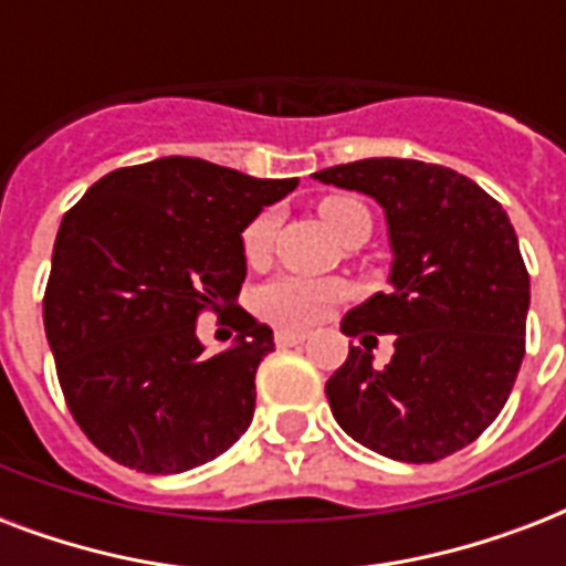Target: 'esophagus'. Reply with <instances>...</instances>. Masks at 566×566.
Masks as SVG:
<instances>
[{
	"instance_id": "esophagus-1",
	"label": "esophagus",
	"mask_w": 566,
	"mask_h": 566,
	"mask_svg": "<svg viewBox=\"0 0 566 566\" xmlns=\"http://www.w3.org/2000/svg\"><path fill=\"white\" fill-rule=\"evenodd\" d=\"M305 332H300V328H279L275 332V346H282V349H287V346H300L305 344Z\"/></svg>"
}]
</instances>
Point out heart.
Segmentation results:
<instances>
[{
    "instance_id": "b5f03b06",
    "label": "heart",
    "mask_w": 566,
    "mask_h": 566,
    "mask_svg": "<svg viewBox=\"0 0 566 566\" xmlns=\"http://www.w3.org/2000/svg\"><path fill=\"white\" fill-rule=\"evenodd\" d=\"M319 217L328 229L344 238L355 217H367L361 202L349 196H328L319 202ZM275 234V213H258L243 231V252L249 261H261L270 252ZM340 296V284L308 275H275L273 282L258 287L255 311L275 326H314L332 302Z\"/></svg>"
}]
</instances>
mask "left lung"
<instances>
[{
  "instance_id": "left-lung-1",
  "label": "left lung",
  "mask_w": 566,
  "mask_h": 566,
  "mask_svg": "<svg viewBox=\"0 0 566 566\" xmlns=\"http://www.w3.org/2000/svg\"><path fill=\"white\" fill-rule=\"evenodd\" d=\"M314 176L376 199L394 255L390 291L340 323L394 332V358L373 367V335L349 346L326 381L337 426L394 461L452 455L496 420L526 353L528 273L509 213L440 164L364 158Z\"/></svg>"
}]
</instances>
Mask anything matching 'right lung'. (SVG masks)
Returning <instances> with one entry per match:
<instances>
[{"label": "right lung", "instance_id": "right-lung-1", "mask_svg": "<svg viewBox=\"0 0 566 566\" xmlns=\"http://www.w3.org/2000/svg\"><path fill=\"white\" fill-rule=\"evenodd\" d=\"M296 185L170 155L108 172L64 213L43 323L66 405L105 455L185 473L249 429L273 328L240 308L231 346L205 355L196 317L238 302L243 229Z\"/></svg>", "mask_w": 566, "mask_h": 566}]
</instances>
